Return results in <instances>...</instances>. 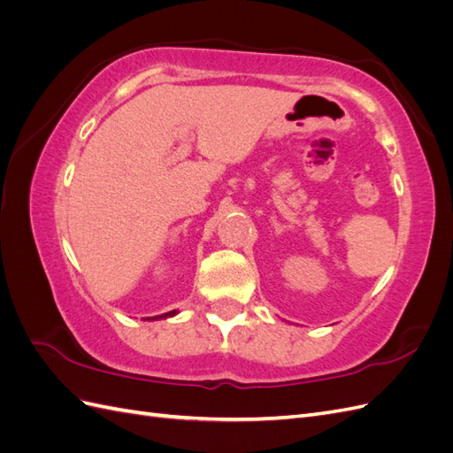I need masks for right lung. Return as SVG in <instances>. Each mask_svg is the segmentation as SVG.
<instances>
[{
	"mask_svg": "<svg viewBox=\"0 0 453 453\" xmlns=\"http://www.w3.org/2000/svg\"><path fill=\"white\" fill-rule=\"evenodd\" d=\"M168 315H175V311H170V313H164V318H168ZM158 318H162V315H158ZM158 318H153V319H158ZM149 319V318H147Z\"/></svg>",
	"mask_w": 453,
	"mask_h": 453,
	"instance_id": "right-lung-1",
	"label": "right lung"
}]
</instances>
